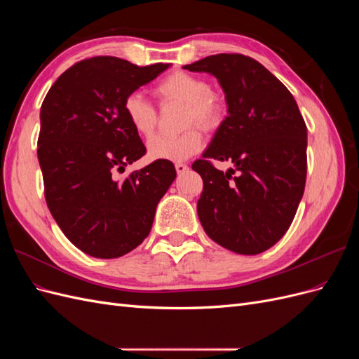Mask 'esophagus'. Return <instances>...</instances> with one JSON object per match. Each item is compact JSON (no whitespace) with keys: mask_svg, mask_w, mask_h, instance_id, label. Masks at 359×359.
<instances>
[{"mask_svg":"<svg viewBox=\"0 0 359 359\" xmlns=\"http://www.w3.org/2000/svg\"><path fill=\"white\" fill-rule=\"evenodd\" d=\"M175 169H177V172L180 173V175H181V173H186V172L189 170V166H187V165H184V163H177V165H175Z\"/></svg>","mask_w":359,"mask_h":359,"instance_id":"34e87169","label":"esophagus"}]
</instances>
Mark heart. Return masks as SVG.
<instances>
[{"label": "heart", "mask_w": 359, "mask_h": 359, "mask_svg": "<svg viewBox=\"0 0 359 359\" xmlns=\"http://www.w3.org/2000/svg\"><path fill=\"white\" fill-rule=\"evenodd\" d=\"M154 94L161 103L180 102L186 106L184 126L198 124L203 130H215L223 121L224 104L220 95L210 91V83L186 72H175L163 78L156 86ZM124 115L135 132L149 137L157 126V111L145 97L135 91L124 99ZM203 147L201 130L191 127L177 136H156L148 142L151 160L182 161L199 153Z\"/></svg>", "instance_id": "obj_1"}]
</instances>
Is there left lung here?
Instances as JSON below:
<instances>
[{
  "label": "left lung",
  "mask_w": 359,
  "mask_h": 359,
  "mask_svg": "<svg viewBox=\"0 0 359 359\" xmlns=\"http://www.w3.org/2000/svg\"><path fill=\"white\" fill-rule=\"evenodd\" d=\"M182 69L208 73L224 93L227 116L202 158L198 215L212 241L238 255H259L286 233L307 175V127L286 86L256 60L219 53ZM210 159L231 161L224 174Z\"/></svg>",
  "instance_id": "left-lung-1"
}]
</instances>
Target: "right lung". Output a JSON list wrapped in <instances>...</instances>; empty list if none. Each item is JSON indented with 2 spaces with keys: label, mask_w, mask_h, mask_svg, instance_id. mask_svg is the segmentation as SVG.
<instances>
[{
  "label": "right lung",
  "mask_w": 359,
  "mask_h": 359,
  "mask_svg": "<svg viewBox=\"0 0 359 359\" xmlns=\"http://www.w3.org/2000/svg\"><path fill=\"white\" fill-rule=\"evenodd\" d=\"M169 67H139L116 57L83 60L43 100L37 157L46 203L62 233L93 257L124 256L142 243L177 177L165 160L116 177L147 151L124 115V99Z\"/></svg>",
  "instance_id": "1"
}]
</instances>
